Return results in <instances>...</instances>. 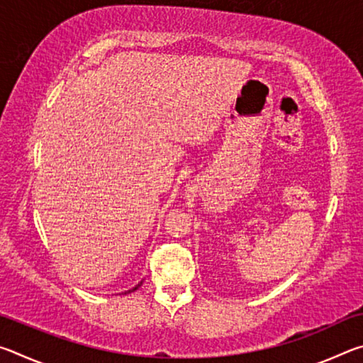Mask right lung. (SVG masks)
I'll return each instance as SVG.
<instances>
[{
	"instance_id": "1",
	"label": "right lung",
	"mask_w": 363,
	"mask_h": 363,
	"mask_svg": "<svg viewBox=\"0 0 363 363\" xmlns=\"http://www.w3.org/2000/svg\"><path fill=\"white\" fill-rule=\"evenodd\" d=\"M140 285H143V281H139V284H138L136 286H133V288H131V290H128V291H125V293H123V294H128V293H131V291H134V290H138V288H139Z\"/></svg>"
}]
</instances>
